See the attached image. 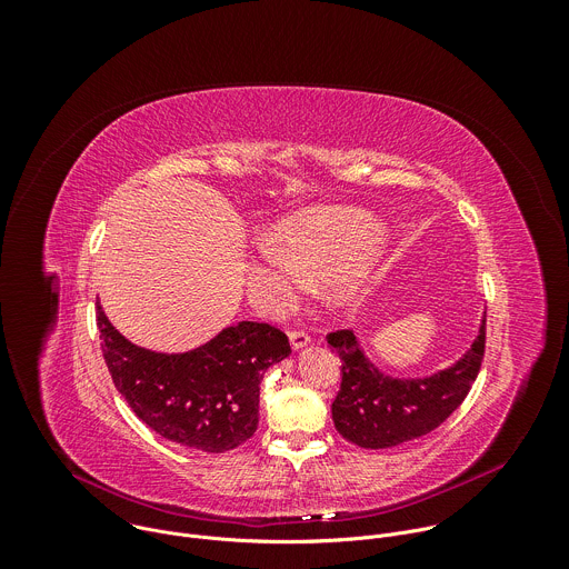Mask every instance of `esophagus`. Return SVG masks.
Instances as JSON below:
<instances>
[{
  "instance_id": "esophagus-1",
  "label": "esophagus",
  "mask_w": 569,
  "mask_h": 569,
  "mask_svg": "<svg viewBox=\"0 0 569 569\" xmlns=\"http://www.w3.org/2000/svg\"><path fill=\"white\" fill-rule=\"evenodd\" d=\"M310 345V336L306 333V331H292L290 333V347L295 349V351H299V349H303V347H308Z\"/></svg>"
}]
</instances>
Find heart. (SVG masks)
Returning <instances> with one entry per match:
<instances>
[{"label": "heart", "mask_w": 569, "mask_h": 569, "mask_svg": "<svg viewBox=\"0 0 569 569\" xmlns=\"http://www.w3.org/2000/svg\"><path fill=\"white\" fill-rule=\"evenodd\" d=\"M378 224L349 207H321L277 224V238L254 242L248 286L263 308H283L308 279L323 277L321 295L333 310L351 312L369 295Z\"/></svg>", "instance_id": "b5f03b06"}]
</instances>
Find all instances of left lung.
I'll return each mask as SVG.
<instances>
[{
    "mask_svg": "<svg viewBox=\"0 0 569 569\" xmlns=\"http://www.w3.org/2000/svg\"><path fill=\"white\" fill-rule=\"evenodd\" d=\"M486 312L472 345L450 367L398 378L380 371L353 331H336L329 345L342 360V385L331 405L338 432L360 448H393L439 428L468 396L483 358Z\"/></svg>",
    "mask_w": 569,
    "mask_h": 569,
    "instance_id": "obj_1",
    "label": "left lung"
}]
</instances>
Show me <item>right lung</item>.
<instances>
[{
	"label": "right lung",
	"mask_w": 569,
	"mask_h": 569,
	"mask_svg": "<svg viewBox=\"0 0 569 569\" xmlns=\"http://www.w3.org/2000/svg\"><path fill=\"white\" fill-rule=\"evenodd\" d=\"M97 323L106 365L130 410L159 437L200 452H227L257 432L261 378L290 356L286 333L259 321L231 323L184 353L132 345L99 301Z\"/></svg>",
	"instance_id": "add662e5"
}]
</instances>
